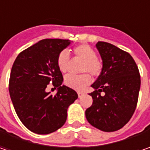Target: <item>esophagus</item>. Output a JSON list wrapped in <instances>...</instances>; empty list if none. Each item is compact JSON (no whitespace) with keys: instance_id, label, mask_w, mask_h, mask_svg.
<instances>
[{"instance_id":"34e87169","label":"esophagus","mask_w":150,"mask_h":150,"mask_svg":"<svg viewBox=\"0 0 150 150\" xmlns=\"http://www.w3.org/2000/svg\"><path fill=\"white\" fill-rule=\"evenodd\" d=\"M78 98H82L84 95V93H83V92H78Z\"/></svg>"}]
</instances>
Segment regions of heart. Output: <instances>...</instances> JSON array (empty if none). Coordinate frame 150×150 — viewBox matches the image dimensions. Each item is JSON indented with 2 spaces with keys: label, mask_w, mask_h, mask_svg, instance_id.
I'll list each match as a JSON object with an SVG mask.
<instances>
[{
  "label": "heart",
  "mask_w": 150,
  "mask_h": 150,
  "mask_svg": "<svg viewBox=\"0 0 150 150\" xmlns=\"http://www.w3.org/2000/svg\"><path fill=\"white\" fill-rule=\"evenodd\" d=\"M73 52L75 55L83 60V63L81 67L82 72H89L93 76L99 75L102 69L101 63L97 59V54L95 51L91 47L86 44H82L76 47ZM69 56L67 51L61 52L57 59V64L62 72H66L68 66ZM91 77L88 73H83L81 75L68 74L64 78V82L67 87L75 90L83 89L86 86L91 83Z\"/></svg>",
  "instance_id": "heart-1"
}]
</instances>
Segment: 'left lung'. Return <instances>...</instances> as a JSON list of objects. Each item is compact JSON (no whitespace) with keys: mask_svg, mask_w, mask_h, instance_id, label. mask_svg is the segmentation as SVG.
<instances>
[{"mask_svg":"<svg viewBox=\"0 0 150 150\" xmlns=\"http://www.w3.org/2000/svg\"><path fill=\"white\" fill-rule=\"evenodd\" d=\"M103 61L100 75L91 87L92 106L85 115L91 125L104 132L120 129L135 111L140 75L131 55L105 42L96 44ZM103 91L104 95L100 93Z\"/></svg>","mask_w":150,"mask_h":150,"instance_id":"8db88e82","label":"left lung"}]
</instances>
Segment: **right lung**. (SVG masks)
I'll return each mask as SVG.
<instances>
[{"label": "right lung", "instance_id": "right-lung-1", "mask_svg": "<svg viewBox=\"0 0 150 150\" xmlns=\"http://www.w3.org/2000/svg\"><path fill=\"white\" fill-rule=\"evenodd\" d=\"M71 44L63 39H43L26 48L16 58L11 68L9 93L21 123L38 134H48L65 124L67 108L78 93L62 85L63 78L57 59ZM58 88L52 96L46 87Z\"/></svg>", "mask_w": 150, "mask_h": 150}]
</instances>
